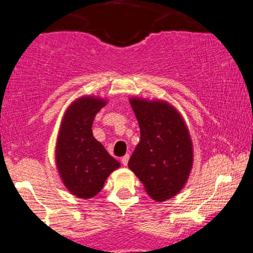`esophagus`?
<instances>
[{"label": "esophagus", "mask_w": 253, "mask_h": 253, "mask_svg": "<svg viewBox=\"0 0 253 253\" xmlns=\"http://www.w3.org/2000/svg\"><path fill=\"white\" fill-rule=\"evenodd\" d=\"M128 160H129V155L128 154H126V155H125V157H122V159H121L122 165L127 167V164H128Z\"/></svg>", "instance_id": "obj_1"}]
</instances>
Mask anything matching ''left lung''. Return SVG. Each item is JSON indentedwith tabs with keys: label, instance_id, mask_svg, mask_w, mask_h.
Masks as SVG:
<instances>
[{
	"label": "left lung",
	"instance_id": "8db88e82",
	"mask_svg": "<svg viewBox=\"0 0 253 253\" xmlns=\"http://www.w3.org/2000/svg\"><path fill=\"white\" fill-rule=\"evenodd\" d=\"M141 128V141L128 168L157 202L175 197L188 180L193 145L182 115L165 100L129 98Z\"/></svg>",
	"mask_w": 253,
	"mask_h": 253
}]
</instances>
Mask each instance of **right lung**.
<instances>
[{
    "label": "right lung",
    "mask_w": 253,
    "mask_h": 253,
    "mask_svg": "<svg viewBox=\"0 0 253 253\" xmlns=\"http://www.w3.org/2000/svg\"><path fill=\"white\" fill-rule=\"evenodd\" d=\"M108 100L95 95L79 96L63 114L55 147V162L63 185L76 197L98 195L120 163L93 136L95 115Z\"/></svg>",
    "instance_id": "right-lung-1"
}]
</instances>
